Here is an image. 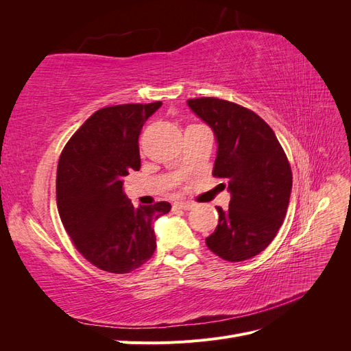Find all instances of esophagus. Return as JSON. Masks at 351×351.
<instances>
[{
	"mask_svg": "<svg viewBox=\"0 0 351 351\" xmlns=\"http://www.w3.org/2000/svg\"><path fill=\"white\" fill-rule=\"evenodd\" d=\"M174 206L180 208V209H184V210H190V209H193L195 204H193V202H189V200H180V202H176Z\"/></svg>",
	"mask_w": 351,
	"mask_h": 351,
	"instance_id": "1",
	"label": "esophagus"
}]
</instances>
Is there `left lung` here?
<instances>
[{
    "instance_id": "1",
    "label": "left lung",
    "mask_w": 351,
    "mask_h": 351,
    "mask_svg": "<svg viewBox=\"0 0 351 351\" xmlns=\"http://www.w3.org/2000/svg\"><path fill=\"white\" fill-rule=\"evenodd\" d=\"M218 143L212 174L224 178L228 209L217 206L219 221L206 246L228 262L256 256L277 236L289 208L293 176L289 159L271 127L258 114L218 98L187 101Z\"/></svg>"
}]
</instances>
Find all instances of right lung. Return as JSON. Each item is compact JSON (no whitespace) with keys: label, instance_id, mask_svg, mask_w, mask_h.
<instances>
[{"label":"right lung","instance_id":"add662e5","mask_svg":"<svg viewBox=\"0 0 351 351\" xmlns=\"http://www.w3.org/2000/svg\"><path fill=\"white\" fill-rule=\"evenodd\" d=\"M162 105L123 104L93 112L71 136L57 169V206L76 249L95 267L127 274L149 261L156 247L154 222L171 205L134 208L124 177L139 171V134Z\"/></svg>","mask_w":351,"mask_h":351}]
</instances>
